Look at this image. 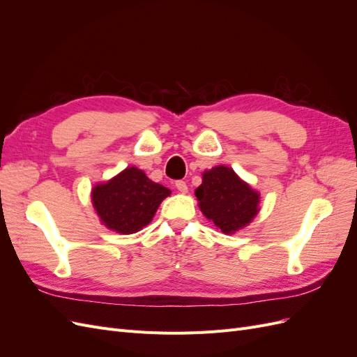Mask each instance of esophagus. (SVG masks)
<instances>
[{
    "mask_svg": "<svg viewBox=\"0 0 357 357\" xmlns=\"http://www.w3.org/2000/svg\"><path fill=\"white\" fill-rule=\"evenodd\" d=\"M176 188H177V190H178L180 193H188V185H186V181L178 180V181L176 183Z\"/></svg>",
    "mask_w": 357,
    "mask_h": 357,
    "instance_id": "obj_1",
    "label": "esophagus"
}]
</instances>
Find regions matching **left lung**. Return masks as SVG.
<instances>
[{
  "mask_svg": "<svg viewBox=\"0 0 357 357\" xmlns=\"http://www.w3.org/2000/svg\"><path fill=\"white\" fill-rule=\"evenodd\" d=\"M195 197L202 214L226 235L250 225L261 210V193L225 165L202 172V183L197 188Z\"/></svg>",
  "mask_w": 357,
  "mask_h": 357,
  "instance_id": "obj_1",
  "label": "left lung"
}]
</instances>
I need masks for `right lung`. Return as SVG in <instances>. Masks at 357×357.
Instances as JSON below:
<instances>
[{"mask_svg": "<svg viewBox=\"0 0 357 357\" xmlns=\"http://www.w3.org/2000/svg\"><path fill=\"white\" fill-rule=\"evenodd\" d=\"M171 190L150 180L143 169L128 167L113 178L96 183L91 199L100 222L117 234H135L147 226Z\"/></svg>", "mask_w": 357, "mask_h": 357, "instance_id": "right-lung-1", "label": "right lung"}]
</instances>
